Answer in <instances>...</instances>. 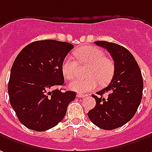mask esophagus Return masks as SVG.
<instances>
[{
    "label": "esophagus",
    "instance_id": "1",
    "mask_svg": "<svg viewBox=\"0 0 152 152\" xmlns=\"http://www.w3.org/2000/svg\"><path fill=\"white\" fill-rule=\"evenodd\" d=\"M76 96H77L78 98H83V97L86 96V94H80V93H78V94H76Z\"/></svg>",
    "mask_w": 152,
    "mask_h": 152
}]
</instances>
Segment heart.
Returning <instances> with one entry per match:
<instances>
[{"label":"heart","mask_w":152,"mask_h":152,"mask_svg":"<svg viewBox=\"0 0 152 152\" xmlns=\"http://www.w3.org/2000/svg\"><path fill=\"white\" fill-rule=\"evenodd\" d=\"M80 64L89 65L85 79H76L70 84V88L79 93L94 91L99 83L102 86H107L113 79L115 65L112 59L105 57V53L95 47H84L75 52ZM61 70L66 79L71 80L77 74L78 64L72 57H66L62 62Z\"/></svg>","instance_id":"obj_1"}]
</instances>
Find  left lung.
<instances>
[{"instance_id": "obj_1", "label": "left lung", "mask_w": 152, "mask_h": 152, "mask_svg": "<svg viewBox=\"0 0 152 152\" xmlns=\"http://www.w3.org/2000/svg\"><path fill=\"white\" fill-rule=\"evenodd\" d=\"M94 43L110 53L115 71L109 86L96 92L98 96L92 95L96 104L87 115L99 128L112 130L124 126L135 115L142 98V76L135 58L127 48L106 41Z\"/></svg>"}]
</instances>
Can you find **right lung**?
I'll use <instances>...</instances> for the list:
<instances>
[{
  "instance_id": "add662e5",
  "label": "right lung",
  "mask_w": 152,
  "mask_h": 152,
  "mask_svg": "<svg viewBox=\"0 0 152 152\" xmlns=\"http://www.w3.org/2000/svg\"><path fill=\"white\" fill-rule=\"evenodd\" d=\"M72 43L40 40L29 43L14 61L8 84L10 103L18 119L37 132L55 127L66 115L76 92L61 91V70Z\"/></svg>"
}]
</instances>
